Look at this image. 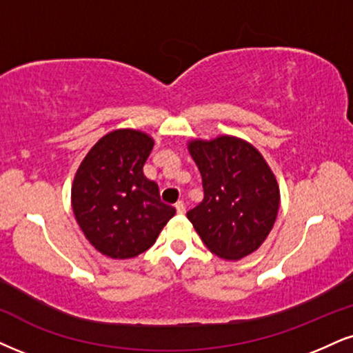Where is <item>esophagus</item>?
Listing matches in <instances>:
<instances>
[{
	"instance_id": "esophagus-1",
	"label": "esophagus",
	"mask_w": 353,
	"mask_h": 353,
	"mask_svg": "<svg viewBox=\"0 0 353 353\" xmlns=\"http://www.w3.org/2000/svg\"><path fill=\"white\" fill-rule=\"evenodd\" d=\"M175 210H176L178 214H185V212H186L185 203H183V201H178V203L175 204Z\"/></svg>"
}]
</instances>
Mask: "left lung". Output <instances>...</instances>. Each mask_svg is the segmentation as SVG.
<instances>
[{"label": "left lung", "mask_w": 353, "mask_h": 353, "mask_svg": "<svg viewBox=\"0 0 353 353\" xmlns=\"http://www.w3.org/2000/svg\"><path fill=\"white\" fill-rule=\"evenodd\" d=\"M203 178V201L186 212L204 245L239 260L262 245L275 224L280 190L260 152L242 139L221 136L188 145Z\"/></svg>", "instance_id": "8db88e82"}]
</instances>
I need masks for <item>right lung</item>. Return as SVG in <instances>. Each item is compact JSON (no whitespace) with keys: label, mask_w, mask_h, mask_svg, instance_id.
<instances>
[{"label":"right lung","mask_w":353,"mask_h":353,"mask_svg":"<svg viewBox=\"0 0 353 353\" xmlns=\"http://www.w3.org/2000/svg\"><path fill=\"white\" fill-rule=\"evenodd\" d=\"M152 147L154 141L141 130H112L94 143L73 180L77 223L91 245L111 259L150 249L175 214L142 172Z\"/></svg>","instance_id":"add662e5"}]
</instances>
